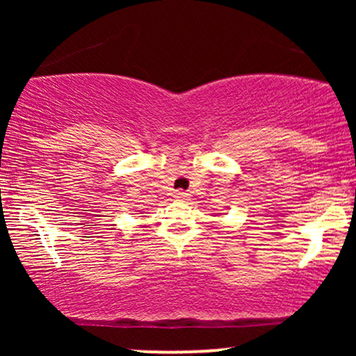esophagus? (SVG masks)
<instances>
[{
	"label": "esophagus",
	"mask_w": 356,
	"mask_h": 356,
	"mask_svg": "<svg viewBox=\"0 0 356 356\" xmlns=\"http://www.w3.org/2000/svg\"><path fill=\"white\" fill-rule=\"evenodd\" d=\"M175 199H189V192H184V191H177L174 194Z\"/></svg>",
	"instance_id": "esophagus-1"
}]
</instances>
